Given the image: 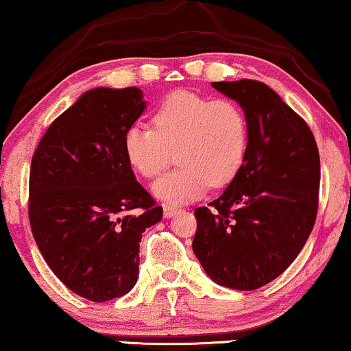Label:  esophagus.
<instances>
[{
    "label": "esophagus",
    "mask_w": 351,
    "mask_h": 351,
    "mask_svg": "<svg viewBox=\"0 0 351 351\" xmlns=\"http://www.w3.org/2000/svg\"><path fill=\"white\" fill-rule=\"evenodd\" d=\"M180 212V208L178 207H175V206H163V215L167 217V219H171L173 215H176Z\"/></svg>",
    "instance_id": "34e87169"
}]
</instances>
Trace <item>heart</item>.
Wrapping results in <instances>:
<instances>
[{
  "label": "heart",
  "instance_id": "obj_1",
  "mask_svg": "<svg viewBox=\"0 0 351 351\" xmlns=\"http://www.w3.org/2000/svg\"><path fill=\"white\" fill-rule=\"evenodd\" d=\"M247 141V118L237 101L180 90L155 106L152 128H128L123 147L144 178L160 175L176 150L181 167L158 180L154 193L168 204H183L202 196L210 184L232 183L245 163Z\"/></svg>",
  "mask_w": 351,
  "mask_h": 351
}]
</instances>
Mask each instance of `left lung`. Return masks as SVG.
Instances as JSON below:
<instances>
[{
  "mask_svg": "<svg viewBox=\"0 0 351 351\" xmlns=\"http://www.w3.org/2000/svg\"><path fill=\"white\" fill-rule=\"evenodd\" d=\"M212 86L241 105L250 141L223 194L194 208L193 251L219 285L257 290L293 263L313 232L319 150L304 119L269 86L251 79Z\"/></svg>",
  "mask_w": 351,
  "mask_h": 351,
  "instance_id": "8db88e82",
  "label": "left lung"
}]
</instances>
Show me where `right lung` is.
<instances>
[{
    "label": "right lung",
    "instance_id": "1",
    "mask_svg": "<svg viewBox=\"0 0 351 351\" xmlns=\"http://www.w3.org/2000/svg\"><path fill=\"white\" fill-rule=\"evenodd\" d=\"M144 108L136 87L92 88L50 124L30 163L35 243L56 277L95 303L136 285L141 238L163 217L123 147Z\"/></svg>",
    "mask_w": 351,
    "mask_h": 351
}]
</instances>
